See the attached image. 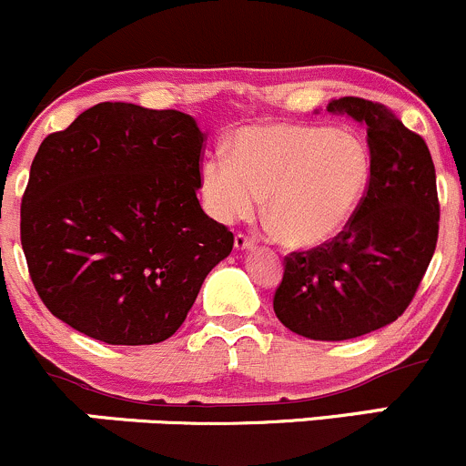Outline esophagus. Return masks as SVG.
Here are the masks:
<instances>
[{"mask_svg":"<svg viewBox=\"0 0 466 466\" xmlns=\"http://www.w3.org/2000/svg\"><path fill=\"white\" fill-rule=\"evenodd\" d=\"M254 248V241L249 237H246V234H237L234 237V249L237 252H243V249H252Z\"/></svg>","mask_w":466,"mask_h":466,"instance_id":"obj_1","label":"esophagus"}]
</instances>
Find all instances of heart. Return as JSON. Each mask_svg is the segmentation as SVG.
I'll use <instances>...</instances> for the list:
<instances>
[{
  "label": "heart",
  "mask_w": 466,
  "mask_h": 466,
  "mask_svg": "<svg viewBox=\"0 0 466 466\" xmlns=\"http://www.w3.org/2000/svg\"><path fill=\"white\" fill-rule=\"evenodd\" d=\"M373 163L360 136L323 125L261 122L229 138L228 158L200 165L209 217H263L286 248L315 249L339 237L369 192Z\"/></svg>",
  "instance_id": "1"
}]
</instances>
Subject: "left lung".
I'll use <instances>...</instances> for the list:
<instances>
[{
    "instance_id": "8db88e82",
    "label": "left lung",
    "mask_w": 466,
    "mask_h": 466,
    "mask_svg": "<svg viewBox=\"0 0 466 466\" xmlns=\"http://www.w3.org/2000/svg\"><path fill=\"white\" fill-rule=\"evenodd\" d=\"M328 111L366 129L373 176L335 241L286 258L274 315L315 341H344L393 323L413 299L438 243L429 147L377 102L339 97Z\"/></svg>"
}]
</instances>
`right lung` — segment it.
Wrapping results in <instances>:
<instances>
[{"label":"right lung","mask_w":466,"mask_h":466,"mask_svg":"<svg viewBox=\"0 0 466 466\" xmlns=\"http://www.w3.org/2000/svg\"><path fill=\"white\" fill-rule=\"evenodd\" d=\"M205 134L189 114L100 102L44 138L22 248L48 310L111 346L169 339L234 237L196 198Z\"/></svg>","instance_id":"add662e5"}]
</instances>
